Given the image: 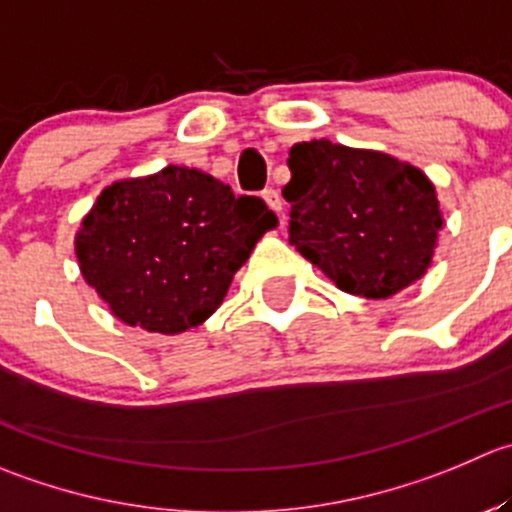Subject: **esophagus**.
<instances>
[{
    "mask_svg": "<svg viewBox=\"0 0 512 512\" xmlns=\"http://www.w3.org/2000/svg\"><path fill=\"white\" fill-rule=\"evenodd\" d=\"M262 200L267 202V207H270L272 212H277V215H280V220H285V215H282V197H280V192L272 190V187H267V190H262Z\"/></svg>",
    "mask_w": 512,
    "mask_h": 512,
    "instance_id": "34e87169",
    "label": "esophagus"
}]
</instances>
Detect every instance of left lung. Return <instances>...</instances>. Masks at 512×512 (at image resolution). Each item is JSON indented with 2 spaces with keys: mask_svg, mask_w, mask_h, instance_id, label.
I'll use <instances>...</instances> for the list:
<instances>
[{
  "mask_svg": "<svg viewBox=\"0 0 512 512\" xmlns=\"http://www.w3.org/2000/svg\"><path fill=\"white\" fill-rule=\"evenodd\" d=\"M287 167L290 245L340 290L382 300L425 275L443 215L418 167L330 140L295 145Z\"/></svg>",
  "mask_w": 512,
  "mask_h": 512,
  "instance_id": "8db88e82",
  "label": "left lung"
}]
</instances>
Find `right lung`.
Here are the masks:
<instances>
[{"mask_svg": "<svg viewBox=\"0 0 512 512\" xmlns=\"http://www.w3.org/2000/svg\"><path fill=\"white\" fill-rule=\"evenodd\" d=\"M277 225L260 197L170 165L104 187L74 240L79 270L114 317L177 335L225 300L255 242Z\"/></svg>", "mask_w": 512, "mask_h": 512, "instance_id": "1", "label": "right lung"}]
</instances>
